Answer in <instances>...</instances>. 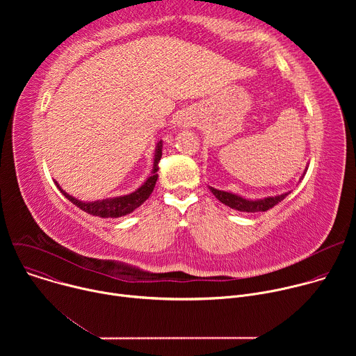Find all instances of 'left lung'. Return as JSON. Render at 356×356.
Wrapping results in <instances>:
<instances>
[{
    "mask_svg": "<svg viewBox=\"0 0 356 356\" xmlns=\"http://www.w3.org/2000/svg\"><path fill=\"white\" fill-rule=\"evenodd\" d=\"M307 172V166L306 169H304L301 177L298 181L302 180L304 175H306ZM210 191L216 195L217 200H220L222 204L228 206L229 209L232 210H238V211H243V213H258V211H268L269 209L275 207L276 204H279V202L282 200H284L291 191H286L283 194H277V195H268V197H264V198H245L239 194H235V193H229V191H224V190H218V188H214L211 186H209Z\"/></svg>",
    "mask_w": 356,
    "mask_h": 356,
    "instance_id": "1",
    "label": "left lung"
}]
</instances>
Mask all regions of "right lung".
<instances>
[{"mask_svg": "<svg viewBox=\"0 0 356 356\" xmlns=\"http://www.w3.org/2000/svg\"><path fill=\"white\" fill-rule=\"evenodd\" d=\"M162 149H163V140H159L155 147V155H154V166H152L150 176L132 193L125 194V195H117V197H110V198H103V200H95V201H81L69 193H66L58 181L56 186L60 190V193L72 201L74 206H77L80 210L86 211L90 216L101 217V218H118L124 217L127 214H131L135 209L140 207L143 202L149 198L155 188L156 180H158V170H159V161L162 158Z\"/></svg>", "mask_w": 356, "mask_h": 356, "instance_id": "1", "label": "right lung"}]
</instances>
